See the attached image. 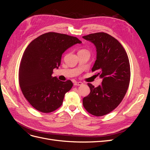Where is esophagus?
Segmentation results:
<instances>
[{
  "instance_id": "1",
  "label": "esophagus",
  "mask_w": 150,
  "mask_h": 150,
  "mask_svg": "<svg viewBox=\"0 0 150 150\" xmlns=\"http://www.w3.org/2000/svg\"><path fill=\"white\" fill-rule=\"evenodd\" d=\"M74 86H81L83 84V83L82 82H74Z\"/></svg>"
}]
</instances>
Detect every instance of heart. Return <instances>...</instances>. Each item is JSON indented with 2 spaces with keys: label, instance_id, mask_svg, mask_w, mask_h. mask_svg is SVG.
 <instances>
[{
  "label": "heart",
  "instance_id": "heart-1",
  "mask_svg": "<svg viewBox=\"0 0 150 150\" xmlns=\"http://www.w3.org/2000/svg\"><path fill=\"white\" fill-rule=\"evenodd\" d=\"M86 51V50H84V49H82V50H81V51Z\"/></svg>",
  "mask_w": 150,
  "mask_h": 150
}]
</instances>
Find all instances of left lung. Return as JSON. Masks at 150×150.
Masks as SVG:
<instances>
[{
  "label": "left lung",
  "instance_id": "obj_1",
  "mask_svg": "<svg viewBox=\"0 0 150 150\" xmlns=\"http://www.w3.org/2000/svg\"><path fill=\"white\" fill-rule=\"evenodd\" d=\"M83 38L96 48L92 71L103 79L96 88L88 83L91 92L83 98V106L90 114L104 116L119 105L127 92L131 76L129 59L118 40L107 33H97Z\"/></svg>",
  "mask_w": 150,
  "mask_h": 150
}]
</instances>
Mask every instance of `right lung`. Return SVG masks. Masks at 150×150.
Listing matches in <instances>:
<instances>
[{
	"instance_id": "obj_1",
	"label": "right lung",
	"mask_w": 150,
	"mask_h": 150,
	"mask_svg": "<svg viewBox=\"0 0 150 150\" xmlns=\"http://www.w3.org/2000/svg\"><path fill=\"white\" fill-rule=\"evenodd\" d=\"M81 43L73 36L47 33L27 47L20 63L19 81L22 94L35 110L48 113L62 105L73 84L53 77V69L60 66L62 54L68 48Z\"/></svg>"
}]
</instances>
